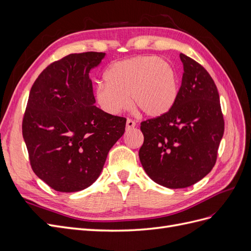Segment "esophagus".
<instances>
[{
  "mask_svg": "<svg viewBox=\"0 0 251 251\" xmlns=\"http://www.w3.org/2000/svg\"><path fill=\"white\" fill-rule=\"evenodd\" d=\"M126 131H128V130H131V128H133V127H135V126H136V123L134 120H132V119H127L126 120Z\"/></svg>",
  "mask_w": 251,
  "mask_h": 251,
  "instance_id": "esophagus-1",
  "label": "esophagus"
}]
</instances>
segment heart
I'll return each instance as SVG.
<instances>
[{
	"mask_svg": "<svg viewBox=\"0 0 251 251\" xmlns=\"http://www.w3.org/2000/svg\"><path fill=\"white\" fill-rule=\"evenodd\" d=\"M105 82L97 83L95 100L111 115L134 107L156 118L169 113L177 101L179 88L176 72L157 56L140 55L113 63L104 72ZM131 100H129V98Z\"/></svg>",
	"mask_w": 251,
	"mask_h": 251,
	"instance_id": "obj_1",
	"label": "heart"
}]
</instances>
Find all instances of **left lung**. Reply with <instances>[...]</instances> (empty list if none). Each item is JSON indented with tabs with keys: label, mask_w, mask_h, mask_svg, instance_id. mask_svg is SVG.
<instances>
[{
	"label": "left lung",
	"mask_w": 251,
	"mask_h": 251,
	"mask_svg": "<svg viewBox=\"0 0 251 251\" xmlns=\"http://www.w3.org/2000/svg\"><path fill=\"white\" fill-rule=\"evenodd\" d=\"M177 101L165 115L141 123L143 170L156 183L184 188L203 179L217 160L224 134L218 89L204 68L183 53Z\"/></svg>",
	"instance_id": "obj_1"
}]
</instances>
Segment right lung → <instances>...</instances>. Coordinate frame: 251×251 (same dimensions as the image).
Returning a JSON list of instances; mask_svg holds the SVG:
<instances>
[{
    "label": "right lung",
    "mask_w": 251,
    "mask_h": 251,
    "mask_svg": "<svg viewBox=\"0 0 251 251\" xmlns=\"http://www.w3.org/2000/svg\"><path fill=\"white\" fill-rule=\"evenodd\" d=\"M105 53H73L52 63L30 90L23 137L35 175L62 193L93 184L126 119L97 108L89 73Z\"/></svg>",
    "instance_id": "add662e5"
}]
</instances>
